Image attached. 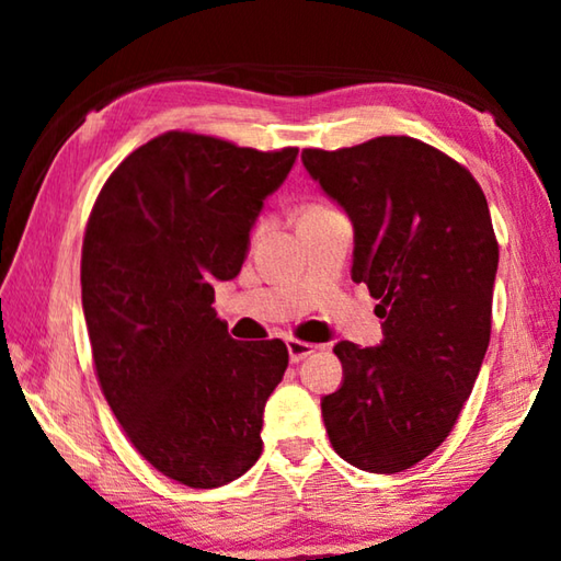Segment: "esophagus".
<instances>
[{"label":"esophagus","mask_w":561,"mask_h":561,"mask_svg":"<svg viewBox=\"0 0 561 561\" xmlns=\"http://www.w3.org/2000/svg\"><path fill=\"white\" fill-rule=\"evenodd\" d=\"M287 351L294 364H299V360L314 354V344H307V341H299V339H287Z\"/></svg>","instance_id":"34e87169"}]
</instances>
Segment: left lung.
Returning <instances> with one entry per match:
<instances>
[{
	"instance_id": "obj_1",
	"label": "left lung",
	"mask_w": 561,
	"mask_h": 561,
	"mask_svg": "<svg viewBox=\"0 0 561 561\" xmlns=\"http://www.w3.org/2000/svg\"><path fill=\"white\" fill-rule=\"evenodd\" d=\"M311 180L354 225L351 279L366 284L383 341H339V391L321 398L334 450L393 474L448 438L490 344L497 240L468 170L408 136L307 148Z\"/></svg>"
}]
</instances>
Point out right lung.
<instances>
[{
    "mask_svg": "<svg viewBox=\"0 0 561 561\" xmlns=\"http://www.w3.org/2000/svg\"><path fill=\"white\" fill-rule=\"evenodd\" d=\"M297 153L170 130L113 170L89 217L81 301L101 391L136 450L187 488L227 485L262 453L289 351L227 334L213 284L240 274Z\"/></svg>",
    "mask_w": 561,
    "mask_h": 561,
    "instance_id": "1",
    "label": "right lung"
}]
</instances>
